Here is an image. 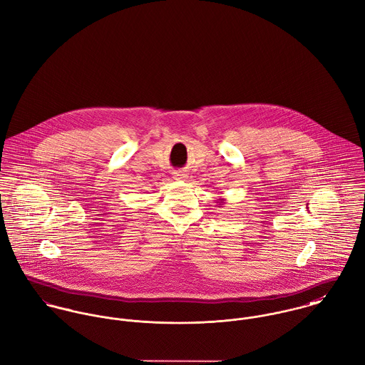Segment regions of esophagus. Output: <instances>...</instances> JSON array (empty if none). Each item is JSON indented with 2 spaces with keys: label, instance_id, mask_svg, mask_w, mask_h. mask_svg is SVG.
I'll return each mask as SVG.
<instances>
[{
  "label": "esophagus",
  "instance_id": "obj_1",
  "mask_svg": "<svg viewBox=\"0 0 365 365\" xmlns=\"http://www.w3.org/2000/svg\"><path fill=\"white\" fill-rule=\"evenodd\" d=\"M173 178L176 179V180H185L186 178H187V175L185 173V172H173Z\"/></svg>",
  "mask_w": 365,
  "mask_h": 365
}]
</instances>
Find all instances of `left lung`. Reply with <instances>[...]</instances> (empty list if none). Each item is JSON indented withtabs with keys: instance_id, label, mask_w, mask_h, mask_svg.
Segmentation results:
<instances>
[{
	"instance_id": "1",
	"label": "left lung",
	"mask_w": 365,
	"mask_h": 365,
	"mask_svg": "<svg viewBox=\"0 0 365 365\" xmlns=\"http://www.w3.org/2000/svg\"><path fill=\"white\" fill-rule=\"evenodd\" d=\"M219 203L220 205H222V203H224V199H219Z\"/></svg>"
}]
</instances>
